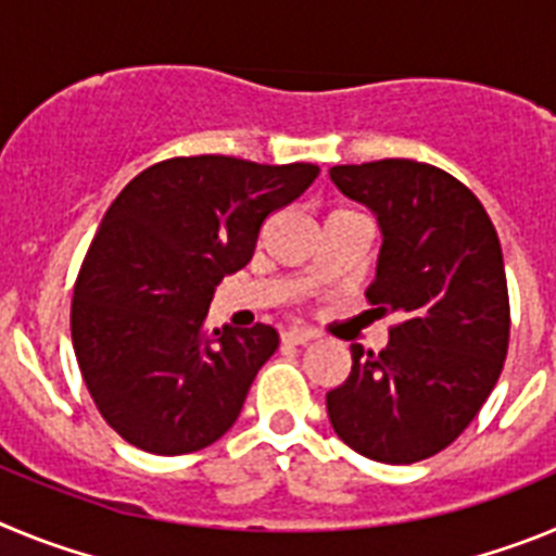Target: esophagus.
<instances>
[{
    "label": "esophagus",
    "instance_id": "1",
    "mask_svg": "<svg viewBox=\"0 0 556 556\" xmlns=\"http://www.w3.org/2000/svg\"><path fill=\"white\" fill-rule=\"evenodd\" d=\"M314 337H317V331L303 326H294V328H287V331H281V339L287 342V345H306V342H312Z\"/></svg>",
    "mask_w": 556,
    "mask_h": 556
}]
</instances>
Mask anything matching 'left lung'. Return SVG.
Segmentation results:
<instances>
[{
    "mask_svg": "<svg viewBox=\"0 0 556 556\" xmlns=\"http://www.w3.org/2000/svg\"><path fill=\"white\" fill-rule=\"evenodd\" d=\"M331 180L376 214L381 253L367 301L397 323L384 351L351 345V376L326 395L328 417L367 459H429L468 429L507 358L498 233L473 191L431 164H345Z\"/></svg>",
    "mask_w": 556,
    "mask_h": 556,
    "instance_id": "8db88e82",
    "label": "left lung"
}]
</instances>
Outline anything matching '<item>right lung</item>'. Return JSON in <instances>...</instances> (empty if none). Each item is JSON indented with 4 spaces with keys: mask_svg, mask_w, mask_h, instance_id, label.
<instances>
[{
    "mask_svg": "<svg viewBox=\"0 0 556 556\" xmlns=\"http://www.w3.org/2000/svg\"><path fill=\"white\" fill-rule=\"evenodd\" d=\"M320 166L191 155L152 164L102 217L72 298V342L97 409L122 440L178 456L236 424L278 331L214 328L225 275L253 258L273 211L298 200Z\"/></svg>",
    "mask_w": 556,
    "mask_h": 556,
    "instance_id": "1",
    "label": "right lung"
}]
</instances>
